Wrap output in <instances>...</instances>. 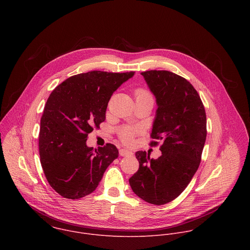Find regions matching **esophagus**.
Returning <instances> with one entry per match:
<instances>
[{
    "label": "esophagus",
    "instance_id": "1",
    "mask_svg": "<svg viewBox=\"0 0 250 250\" xmlns=\"http://www.w3.org/2000/svg\"><path fill=\"white\" fill-rule=\"evenodd\" d=\"M119 154H120V156H122V157H126V156H131L133 153H132L130 150H127V149H125V148H122V149L119 150Z\"/></svg>",
    "mask_w": 250,
    "mask_h": 250
}]
</instances>
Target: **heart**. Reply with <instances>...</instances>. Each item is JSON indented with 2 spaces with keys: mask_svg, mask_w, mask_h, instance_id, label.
Segmentation results:
<instances>
[{
  "mask_svg": "<svg viewBox=\"0 0 250 250\" xmlns=\"http://www.w3.org/2000/svg\"><path fill=\"white\" fill-rule=\"evenodd\" d=\"M135 95H136V99L145 98V97L153 98L151 92L148 91L145 88H143V87H140V88L136 89ZM139 132H140L139 129H137L135 127H132V126L125 125V126H122L118 129V137H119V139L121 140L122 143H124L125 144H131L133 143L136 135Z\"/></svg>",
  "mask_w": 250,
  "mask_h": 250,
  "instance_id": "heart-1",
  "label": "heart"
}]
</instances>
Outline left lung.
<instances>
[{
    "label": "left lung",
    "mask_w": 250,
    "mask_h": 250,
    "mask_svg": "<svg viewBox=\"0 0 250 250\" xmlns=\"http://www.w3.org/2000/svg\"><path fill=\"white\" fill-rule=\"evenodd\" d=\"M142 75L158 105L150 145L162 141V156L154 160L145 151L136 152L140 167L129 183L144 201L164 205L178 197L198 169L207 136L206 112L198 92L185 78L167 70Z\"/></svg>",
    "instance_id": "1"
}]
</instances>
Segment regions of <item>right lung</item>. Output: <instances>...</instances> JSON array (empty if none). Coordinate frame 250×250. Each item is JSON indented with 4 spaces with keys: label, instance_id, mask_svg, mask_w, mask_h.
Instances as JSON below:
<instances>
[{
    "label": "right lung",
    "instance_id": "right-lung-1",
    "mask_svg": "<svg viewBox=\"0 0 250 250\" xmlns=\"http://www.w3.org/2000/svg\"><path fill=\"white\" fill-rule=\"evenodd\" d=\"M134 74L81 73L50 94L40 120L39 156L48 183L62 197L79 199L93 192L118 157L115 145L94 150L86 146V140L106 119L113 92Z\"/></svg>",
    "mask_w": 250,
    "mask_h": 250
}]
</instances>
